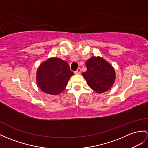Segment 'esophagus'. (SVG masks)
<instances>
[{
    "label": "esophagus",
    "instance_id": "esophagus-1",
    "mask_svg": "<svg viewBox=\"0 0 148 148\" xmlns=\"http://www.w3.org/2000/svg\"><path fill=\"white\" fill-rule=\"evenodd\" d=\"M80 72H81V68H78V69L75 71V74H80Z\"/></svg>",
    "mask_w": 148,
    "mask_h": 148
}]
</instances>
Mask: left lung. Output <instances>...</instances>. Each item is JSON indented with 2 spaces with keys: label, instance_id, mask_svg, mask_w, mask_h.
<instances>
[{
  "label": "left lung",
  "instance_id": "obj_1",
  "mask_svg": "<svg viewBox=\"0 0 148 148\" xmlns=\"http://www.w3.org/2000/svg\"><path fill=\"white\" fill-rule=\"evenodd\" d=\"M87 70L82 73L88 86L97 93L107 91L114 83L116 73L114 68L100 57H92L86 61Z\"/></svg>",
  "mask_w": 148,
  "mask_h": 148
}]
</instances>
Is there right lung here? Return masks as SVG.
Returning <instances> with one entry per match:
<instances>
[{"label": "right lung", "mask_w": 148, "mask_h": 148, "mask_svg": "<svg viewBox=\"0 0 148 148\" xmlns=\"http://www.w3.org/2000/svg\"><path fill=\"white\" fill-rule=\"evenodd\" d=\"M73 72L67 62L59 58H52L43 62L39 67L36 80L42 91L51 95L62 92Z\"/></svg>", "instance_id": "add662e5"}]
</instances>
